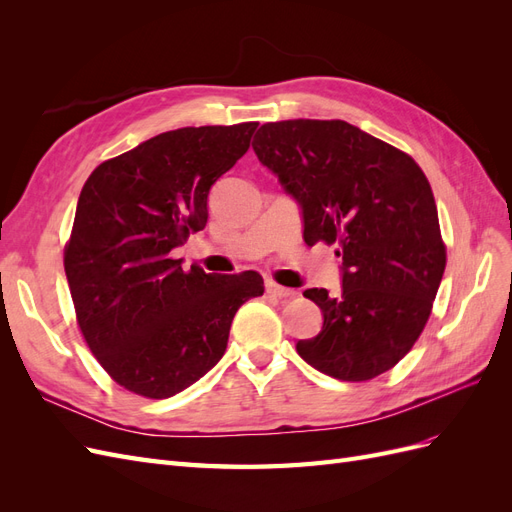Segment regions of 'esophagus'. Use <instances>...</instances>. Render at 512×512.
Returning a JSON list of instances; mask_svg holds the SVG:
<instances>
[{
    "instance_id": "34e87169",
    "label": "esophagus",
    "mask_w": 512,
    "mask_h": 512,
    "mask_svg": "<svg viewBox=\"0 0 512 512\" xmlns=\"http://www.w3.org/2000/svg\"><path fill=\"white\" fill-rule=\"evenodd\" d=\"M267 292L273 294V297H280V299H290V297H294V294H297V290L280 286V284H275V282H267Z\"/></svg>"
}]
</instances>
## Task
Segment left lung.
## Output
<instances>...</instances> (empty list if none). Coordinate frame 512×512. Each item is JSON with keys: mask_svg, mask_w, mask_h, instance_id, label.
<instances>
[{"mask_svg": "<svg viewBox=\"0 0 512 512\" xmlns=\"http://www.w3.org/2000/svg\"><path fill=\"white\" fill-rule=\"evenodd\" d=\"M252 147L299 203L305 243L337 245L342 258V290L303 292L324 322L299 356L344 382L384 374L423 333L446 267L421 166L342 119L265 123Z\"/></svg>", "mask_w": 512, "mask_h": 512, "instance_id": "left-lung-1", "label": "left lung"}]
</instances>
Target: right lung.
<instances>
[{
  "label": "right lung",
  "instance_id": "right-lung-1",
  "mask_svg": "<svg viewBox=\"0 0 512 512\" xmlns=\"http://www.w3.org/2000/svg\"><path fill=\"white\" fill-rule=\"evenodd\" d=\"M256 121L162 132L102 162L76 205L64 267L81 333L119 386L166 399L226 352L256 271H183L173 250L207 224L211 185L250 149Z\"/></svg>",
  "mask_w": 512,
  "mask_h": 512
}]
</instances>
